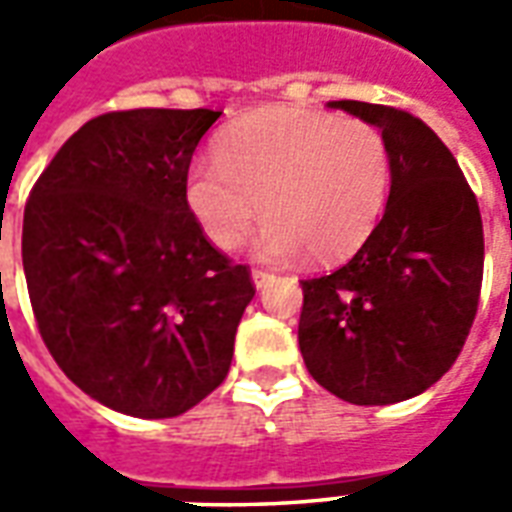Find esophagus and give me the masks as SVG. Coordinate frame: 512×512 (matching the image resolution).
<instances>
[{
  "mask_svg": "<svg viewBox=\"0 0 512 512\" xmlns=\"http://www.w3.org/2000/svg\"><path fill=\"white\" fill-rule=\"evenodd\" d=\"M271 279H274V274H268V271H263V268H255V271H252V282H255L257 290L266 288Z\"/></svg>",
  "mask_w": 512,
  "mask_h": 512,
  "instance_id": "1",
  "label": "esophagus"
}]
</instances>
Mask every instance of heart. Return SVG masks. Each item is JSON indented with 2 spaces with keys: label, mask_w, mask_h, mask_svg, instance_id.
I'll return each mask as SVG.
<instances>
[{
  "label": "heart",
  "mask_w": 512,
  "mask_h": 512,
  "mask_svg": "<svg viewBox=\"0 0 512 512\" xmlns=\"http://www.w3.org/2000/svg\"><path fill=\"white\" fill-rule=\"evenodd\" d=\"M389 186L392 156L373 123L277 106L224 128L216 158L189 167L186 202L222 252L244 241L260 202V255L290 257L301 246L315 263H334L373 233Z\"/></svg>",
  "instance_id": "b5f03b06"
}]
</instances>
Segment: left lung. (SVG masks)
Instances as JSON below:
<instances>
[{
	"mask_svg": "<svg viewBox=\"0 0 512 512\" xmlns=\"http://www.w3.org/2000/svg\"><path fill=\"white\" fill-rule=\"evenodd\" d=\"M384 134V216L345 266L301 279L299 348L310 376L354 406L425 392L461 354L483 285V219L447 145L419 117L329 101Z\"/></svg>",
	"mask_w": 512,
	"mask_h": 512,
	"instance_id": "obj_1",
	"label": "left lung"
}]
</instances>
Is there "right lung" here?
Here are the masks:
<instances>
[{"instance_id": "right-lung-1", "label": "right lung", "mask_w": 512, "mask_h": 512, "mask_svg": "<svg viewBox=\"0 0 512 512\" xmlns=\"http://www.w3.org/2000/svg\"><path fill=\"white\" fill-rule=\"evenodd\" d=\"M222 112L128 109L84 123L24 208L21 257L40 337L82 392L120 414L178 417L227 378L252 274L186 202Z\"/></svg>"}]
</instances>
